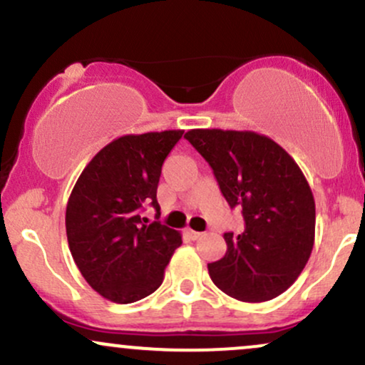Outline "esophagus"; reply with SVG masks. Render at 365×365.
Segmentation results:
<instances>
[{
    "label": "esophagus",
    "mask_w": 365,
    "mask_h": 365,
    "mask_svg": "<svg viewBox=\"0 0 365 365\" xmlns=\"http://www.w3.org/2000/svg\"><path fill=\"white\" fill-rule=\"evenodd\" d=\"M187 235L190 237L192 240H197V238H200V237H202V233H200V232H194V230H190V228H188V230H187Z\"/></svg>",
    "instance_id": "obj_1"
}]
</instances>
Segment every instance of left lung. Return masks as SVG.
Segmentation results:
<instances>
[{
    "label": "left lung",
    "instance_id": "obj_1",
    "mask_svg": "<svg viewBox=\"0 0 365 365\" xmlns=\"http://www.w3.org/2000/svg\"><path fill=\"white\" fill-rule=\"evenodd\" d=\"M185 139L244 216V232L223 235L225 257L207 264L212 283L242 302L282 295L314 247L316 204L302 170L282 145L249 130L194 128Z\"/></svg>",
    "mask_w": 365,
    "mask_h": 365
}]
</instances>
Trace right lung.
Here are the masks:
<instances>
[{
  "label": "right lung",
  "mask_w": 365,
  "mask_h": 365,
  "mask_svg": "<svg viewBox=\"0 0 365 365\" xmlns=\"http://www.w3.org/2000/svg\"><path fill=\"white\" fill-rule=\"evenodd\" d=\"M182 133L118 137L91 159L70 194V252L86 282L111 302L132 304L156 292L182 244L177 230L142 217L148 204L159 209L161 166Z\"/></svg>",
  "instance_id": "obj_1"
}]
</instances>
